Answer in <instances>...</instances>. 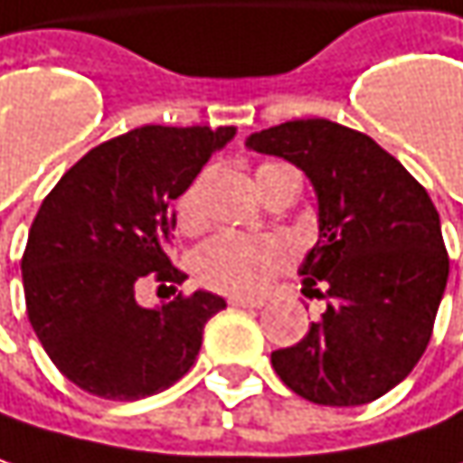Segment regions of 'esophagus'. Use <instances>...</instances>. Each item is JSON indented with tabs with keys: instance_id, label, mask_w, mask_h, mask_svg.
<instances>
[{
	"instance_id": "obj_1",
	"label": "esophagus",
	"mask_w": 463,
	"mask_h": 463,
	"mask_svg": "<svg viewBox=\"0 0 463 463\" xmlns=\"http://www.w3.org/2000/svg\"><path fill=\"white\" fill-rule=\"evenodd\" d=\"M228 305L231 307H249V310H254V307H262L265 302L262 299H246V297H231Z\"/></svg>"
}]
</instances>
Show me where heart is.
I'll use <instances>...</instances> for the list:
<instances>
[{"instance_id": "1", "label": "heart", "mask_w": 463, "mask_h": 463, "mask_svg": "<svg viewBox=\"0 0 463 463\" xmlns=\"http://www.w3.org/2000/svg\"><path fill=\"white\" fill-rule=\"evenodd\" d=\"M288 169L283 164H262L257 169L260 193L275 172ZM175 220L180 231L193 232L203 225V177H195L180 193L175 203ZM291 246L280 235H243V232H217L193 254L195 278L222 294L254 297L268 288L280 270L291 265Z\"/></svg>"}]
</instances>
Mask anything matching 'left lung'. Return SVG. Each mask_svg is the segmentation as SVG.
<instances>
[{
  "mask_svg": "<svg viewBox=\"0 0 463 463\" xmlns=\"http://www.w3.org/2000/svg\"><path fill=\"white\" fill-rule=\"evenodd\" d=\"M246 146L299 166L317 195V243L299 275L326 310L270 355L275 373L317 405L387 395L424 355L448 283L432 198L368 135L328 118L286 121Z\"/></svg>",
  "mask_w": 463,
  "mask_h": 463,
  "instance_id": "obj_1",
  "label": "left lung"
}]
</instances>
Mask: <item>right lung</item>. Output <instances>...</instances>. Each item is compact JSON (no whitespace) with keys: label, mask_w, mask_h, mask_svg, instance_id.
Wrapping results in <instances>:
<instances>
[{"label":"right lung","mask_w":463,"mask_h":463,"mask_svg":"<svg viewBox=\"0 0 463 463\" xmlns=\"http://www.w3.org/2000/svg\"><path fill=\"white\" fill-rule=\"evenodd\" d=\"M235 127L147 124L76 161L33 217L23 251L28 320L68 382L106 400H140L180 382L203 326L225 310L209 291L147 310L146 280L175 288V201Z\"/></svg>","instance_id":"right-lung-1"}]
</instances>
